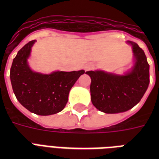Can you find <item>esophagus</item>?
<instances>
[{"instance_id": "34e87169", "label": "esophagus", "mask_w": 159, "mask_h": 159, "mask_svg": "<svg viewBox=\"0 0 159 159\" xmlns=\"http://www.w3.org/2000/svg\"><path fill=\"white\" fill-rule=\"evenodd\" d=\"M92 67V65L91 64V63H88V64H87L86 66H85L84 68H85V70H86V71H88V70L91 69Z\"/></svg>"}]
</instances>
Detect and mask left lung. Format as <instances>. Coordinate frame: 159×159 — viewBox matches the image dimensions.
Listing matches in <instances>:
<instances>
[{"label": "left lung", "instance_id": "1", "mask_svg": "<svg viewBox=\"0 0 159 159\" xmlns=\"http://www.w3.org/2000/svg\"><path fill=\"white\" fill-rule=\"evenodd\" d=\"M135 57L130 72L116 75L103 71H89L91 100L93 106L107 114L125 112L140 102L149 84V65L137 43L129 42Z\"/></svg>", "mask_w": 159, "mask_h": 159}]
</instances>
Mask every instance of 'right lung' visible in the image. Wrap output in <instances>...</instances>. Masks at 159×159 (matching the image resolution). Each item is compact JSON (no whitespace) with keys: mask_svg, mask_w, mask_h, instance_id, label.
Listing matches in <instances>:
<instances>
[{"mask_svg":"<svg viewBox=\"0 0 159 159\" xmlns=\"http://www.w3.org/2000/svg\"><path fill=\"white\" fill-rule=\"evenodd\" d=\"M35 40L30 41L19 51L11 67L13 92L24 107L39 116H49L64 109L72 86L84 70L42 74L33 72L27 62Z\"/></svg>","mask_w":159,"mask_h":159,"instance_id":"obj_1","label":"right lung"}]
</instances>
